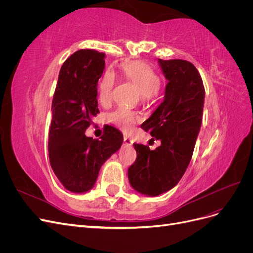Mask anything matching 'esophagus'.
Returning a JSON list of instances; mask_svg holds the SVG:
<instances>
[{
  "instance_id": "obj_1",
  "label": "esophagus",
  "mask_w": 253,
  "mask_h": 253,
  "mask_svg": "<svg viewBox=\"0 0 253 253\" xmlns=\"http://www.w3.org/2000/svg\"><path fill=\"white\" fill-rule=\"evenodd\" d=\"M124 142H125V144L126 145V147H131V145L133 144V140H132V139H129L128 137H125Z\"/></svg>"
}]
</instances>
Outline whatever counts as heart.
Masks as SVG:
<instances>
[{
	"label": "heart",
	"mask_w": 253,
	"mask_h": 253,
	"mask_svg": "<svg viewBox=\"0 0 253 253\" xmlns=\"http://www.w3.org/2000/svg\"><path fill=\"white\" fill-rule=\"evenodd\" d=\"M121 71L126 79L133 83L143 97L155 95L162 84L159 75L149 64L140 61L124 64L121 66ZM115 82L116 76L114 72L106 71L99 84V99L101 102L105 103L111 99ZM109 119L125 132H131L135 125L136 115L126 108H119L110 114Z\"/></svg>",
	"instance_id": "1"
}]
</instances>
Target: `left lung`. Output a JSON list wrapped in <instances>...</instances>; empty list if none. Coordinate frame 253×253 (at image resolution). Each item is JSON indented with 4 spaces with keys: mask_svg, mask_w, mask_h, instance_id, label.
<instances>
[{
    "mask_svg": "<svg viewBox=\"0 0 253 253\" xmlns=\"http://www.w3.org/2000/svg\"><path fill=\"white\" fill-rule=\"evenodd\" d=\"M168 83L164 101L141 127L162 144L151 151L134 143L137 158L128 168L137 192L158 196L177 185L192 158L203 120L205 87L196 67L186 60L158 59Z\"/></svg>",
    "mask_w": 253,
    "mask_h": 253,
    "instance_id": "1",
    "label": "left lung"
}]
</instances>
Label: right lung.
Segmentation results:
<instances>
[{
	"label": "right lung",
	"mask_w": 253,
	"mask_h": 253,
	"mask_svg": "<svg viewBox=\"0 0 253 253\" xmlns=\"http://www.w3.org/2000/svg\"><path fill=\"white\" fill-rule=\"evenodd\" d=\"M104 58L105 53L94 49L74 52L61 67L53 94L49 162L60 182L74 193L94 187L101 166L124 142L122 133L111 126L104 127L101 140L84 134L99 113L97 85Z\"/></svg>",
	"instance_id": "obj_1"
}]
</instances>
